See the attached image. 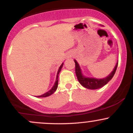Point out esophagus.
Wrapping results in <instances>:
<instances>
[{
	"label": "esophagus",
	"instance_id": "esophagus-1",
	"mask_svg": "<svg viewBox=\"0 0 133 133\" xmlns=\"http://www.w3.org/2000/svg\"><path fill=\"white\" fill-rule=\"evenodd\" d=\"M71 56H72V55H70V56H69V57H71Z\"/></svg>",
	"mask_w": 133,
	"mask_h": 133
}]
</instances>
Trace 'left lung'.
I'll use <instances>...</instances> for the list:
<instances>
[{"instance_id":"obj_1","label":"left lung","mask_w":133,"mask_h":133,"mask_svg":"<svg viewBox=\"0 0 133 133\" xmlns=\"http://www.w3.org/2000/svg\"><path fill=\"white\" fill-rule=\"evenodd\" d=\"M74 61L76 64V74L77 79H78V81L82 86L89 89H99V88L107 84L108 82L111 80V79L112 78L114 74H115L117 67V64H118V62H117L112 71L107 77L103 79H97L95 78V77H86L85 76H84L82 74L81 69L79 66L78 62L76 61L75 59Z\"/></svg>"}]
</instances>
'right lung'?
I'll use <instances>...</instances> for the list:
<instances>
[{"label": "right lung", "mask_w": 133, "mask_h": 133, "mask_svg": "<svg viewBox=\"0 0 133 133\" xmlns=\"http://www.w3.org/2000/svg\"><path fill=\"white\" fill-rule=\"evenodd\" d=\"M63 64L64 63H62L61 65V66L59 67V70H58L57 71V77H56V82H55L54 83V85L53 86L52 88H51V89L49 90V91H47V92H46L45 93H44V94H42V95H41V96H37V97H48V96H51V94H52L53 93H54L55 91H56V89H57V86H58V75H59V72H60L61 71V69L62 68V66H63Z\"/></svg>", "instance_id": "1"}]
</instances>
